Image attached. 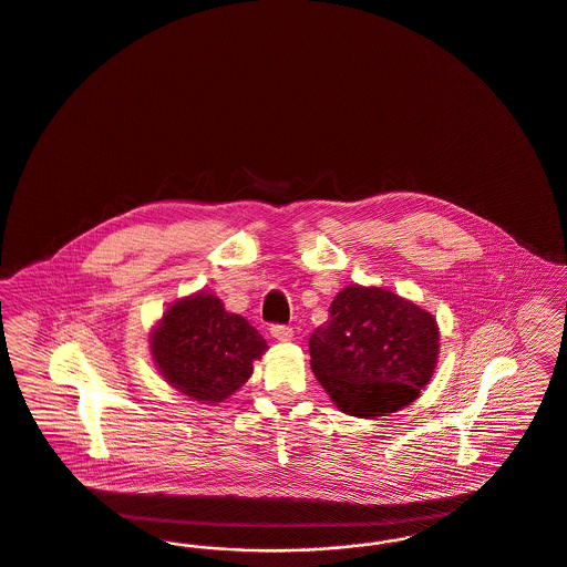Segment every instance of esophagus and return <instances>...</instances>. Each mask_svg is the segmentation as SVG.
Segmentation results:
<instances>
[{
  "label": "esophagus",
  "mask_w": 567,
  "mask_h": 567,
  "mask_svg": "<svg viewBox=\"0 0 567 567\" xmlns=\"http://www.w3.org/2000/svg\"><path fill=\"white\" fill-rule=\"evenodd\" d=\"M270 333L278 342H289L293 340V329L287 324H271Z\"/></svg>",
  "instance_id": "esophagus-1"
}]
</instances>
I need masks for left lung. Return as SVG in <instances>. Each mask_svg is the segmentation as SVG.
Returning <instances> with one entry per match:
<instances>
[{
	"mask_svg": "<svg viewBox=\"0 0 567 567\" xmlns=\"http://www.w3.org/2000/svg\"><path fill=\"white\" fill-rule=\"evenodd\" d=\"M308 349L331 402L344 414L377 419L412 404L430 384L440 327L432 312L384 287L349 285Z\"/></svg>",
	"mask_w": 567,
	"mask_h": 567,
	"instance_id": "left-lung-1",
	"label": "left lung"
}]
</instances>
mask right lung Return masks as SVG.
Segmentation results:
<instances>
[{"label":"right lung","instance_id":"1","mask_svg":"<svg viewBox=\"0 0 567 567\" xmlns=\"http://www.w3.org/2000/svg\"><path fill=\"white\" fill-rule=\"evenodd\" d=\"M148 344L163 380L208 405L234 395L252 374V361L268 351L264 336L208 291L172 301Z\"/></svg>","mask_w":567,"mask_h":567}]
</instances>
